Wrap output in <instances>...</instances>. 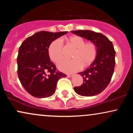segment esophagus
<instances>
[{
	"instance_id": "esophagus-1",
	"label": "esophagus",
	"mask_w": 133,
	"mask_h": 133,
	"mask_svg": "<svg viewBox=\"0 0 133 133\" xmlns=\"http://www.w3.org/2000/svg\"><path fill=\"white\" fill-rule=\"evenodd\" d=\"M67 76H68V77H71L73 76V74H67Z\"/></svg>"
}]
</instances>
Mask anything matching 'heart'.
Segmentation results:
<instances>
[{
	"instance_id": "obj_1",
	"label": "heart",
	"mask_w": 133,
	"mask_h": 133,
	"mask_svg": "<svg viewBox=\"0 0 133 133\" xmlns=\"http://www.w3.org/2000/svg\"><path fill=\"white\" fill-rule=\"evenodd\" d=\"M68 44L76 49L72 60H64L59 62L58 68L66 72H72L89 66L97 57L98 49L93 42H86L84 39L77 36H71L67 39ZM48 54L52 62L58 63L63 58V44L60 39L52 41L48 47Z\"/></svg>"
}]
</instances>
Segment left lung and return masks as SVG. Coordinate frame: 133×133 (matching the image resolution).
Returning <instances> with one entry per match:
<instances>
[{"label": "left lung", "instance_id": "1", "mask_svg": "<svg viewBox=\"0 0 133 133\" xmlns=\"http://www.w3.org/2000/svg\"><path fill=\"white\" fill-rule=\"evenodd\" d=\"M72 32L94 42L98 49L96 60L89 68L79 73L83 77V84L74 87V91L82 96L97 95L106 89L113 75L116 64L113 45L101 33L89 30H74Z\"/></svg>", "mask_w": 133, "mask_h": 133}]
</instances>
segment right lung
Here are the masks:
<instances>
[{
  "mask_svg": "<svg viewBox=\"0 0 133 133\" xmlns=\"http://www.w3.org/2000/svg\"><path fill=\"white\" fill-rule=\"evenodd\" d=\"M67 33L38 32L27 37L20 46L17 58L18 77L24 89L34 97L53 95L59 79L67 76L57 71L47 51L52 41Z\"/></svg>",
  "mask_w": 133,
  "mask_h": 133,
  "instance_id": "obj_1",
  "label": "right lung"
}]
</instances>
